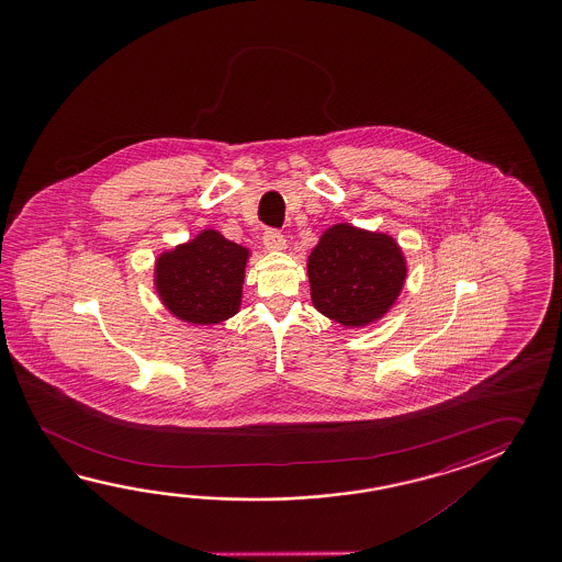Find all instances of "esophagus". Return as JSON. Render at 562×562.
Listing matches in <instances>:
<instances>
[{"label":"esophagus","instance_id":"34e87169","mask_svg":"<svg viewBox=\"0 0 562 562\" xmlns=\"http://www.w3.org/2000/svg\"><path fill=\"white\" fill-rule=\"evenodd\" d=\"M265 247H267V251H285L286 249V240L279 231H273V228H269V231H265L263 235Z\"/></svg>","mask_w":562,"mask_h":562}]
</instances>
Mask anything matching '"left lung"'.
I'll return each instance as SVG.
<instances>
[{"label": "left lung", "mask_w": 562, "mask_h": 562, "mask_svg": "<svg viewBox=\"0 0 562 562\" xmlns=\"http://www.w3.org/2000/svg\"><path fill=\"white\" fill-rule=\"evenodd\" d=\"M311 303L347 329L380 322L406 285V255L380 231L335 223L307 259Z\"/></svg>", "instance_id": "obj_1"}]
</instances>
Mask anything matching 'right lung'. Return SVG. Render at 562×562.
Listing matches in <instances>:
<instances>
[{
    "instance_id": "add662e5",
    "label": "right lung",
    "mask_w": 562,
    "mask_h": 562,
    "mask_svg": "<svg viewBox=\"0 0 562 562\" xmlns=\"http://www.w3.org/2000/svg\"><path fill=\"white\" fill-rule=\"evenodd\" d=\"M251 249L203 228L155 259L156 295L172 317L189 325H216L240 311Z\"/></svg>"
}]
</instances>
